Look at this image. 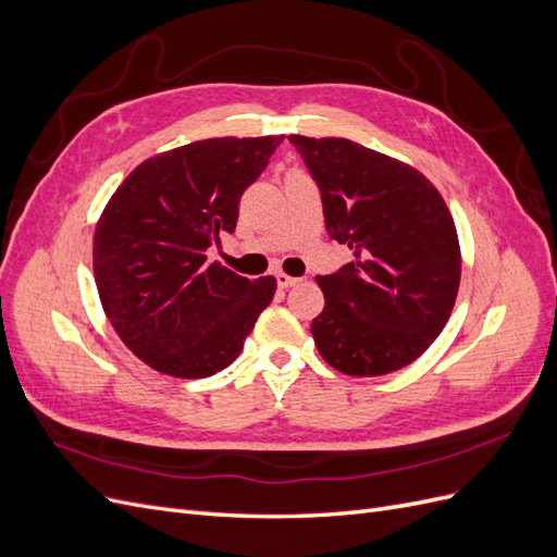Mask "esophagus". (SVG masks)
<instances>
[{
	"instance_id": "1",
	"label": "esophagus",
	"mask_w": 557,
	"mask_h": 557,
	"mask_svg": "<svg viewBox=\"0 0 557 557\" xmlns=\"http://www.w3.org/2000/svg\"><path fill=\"white\" fill-rule=\"evenodd\" d=\"M276 283H278V288H293L295 283H299V278H295V276H288V274H283V272H278L276 274Z\"/></svg>"
}]
</instances>
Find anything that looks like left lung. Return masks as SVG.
Segmentation results:
<instances>
[{"label": "left lung", "instance_id": "obj_1", "mask_svg": "<svg viewBox=\"0 0 557 557\" xmlns=\"http://www.w3.org/2000/svg\"><path fill=\"white\" fill-rule=\"evenodd\" d=\"M311 172L330 237L352 262L315 276L325 309L311 323L327 364L348 376L397 372L448 323L460 244L440 190L413 166L348 139L288 137Z\"/></svg>", "mask_w": 557, "mask_h": 557}]
</instances>
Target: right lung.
I'll return each instance as SVG.
<instances>
[{
  "label": "right lung",
  "mask_w": 557,
  "mask_h": 557,
  "mask_svg": "<svg viewBox=\"0 0 557 557\" xmlns=\"http://www.w3.org/2000/svg\"><path fill=\"white\" fill-rule=\"evenodd\" d=\"M283 137L205 139L148 158L95 227L99 299L123 344L156 372L205 379L237 360L276 278L207 264L234 232L239 197Z\"/></svg>",
  "instance_id": "right-lung-1"
}]
</instances>
